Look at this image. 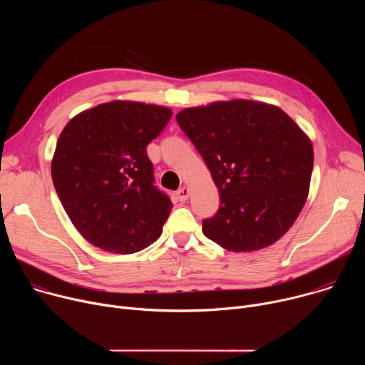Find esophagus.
Wrapping results in <instances>:
<instances>
[{"instance_id":"34e87169","label":"esophagus","mask_w":365,"mask_h":365,"mask_svg":"<svg viewBox=\"0 0 365 365\" xmlns=\"http://www.w3.org/2000/svg\"><path fill=\"white\" fill-rule=\"evenodd\" d=\"M189 193H190L189 187L183 186V187H180V189L176 192V199H178V200H180V202H185V200H187Z\"/></svg>"}]
</instances>
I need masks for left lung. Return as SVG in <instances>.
Returning a JSON list of instances; mask_svg holds the SVG:
<instances>
[{
    "label": "left lung",
    "mask_w": 365,
    "mask_h": 365,
    "mask_svg": "<svg viewBox=\"0 0 365 365\" xmlns=\"http://www.w3.org/2000/svg\"><path fill=\"white\" fill-rule=\"evenodd\" d=\"M178 124L193 143L221 196L205 237L234 252L279 241L309 195L314 147L279 107L262 101H215L185 108Z\"/></svg>",
    "instance_id": "8db88e82"
}]
</instances>
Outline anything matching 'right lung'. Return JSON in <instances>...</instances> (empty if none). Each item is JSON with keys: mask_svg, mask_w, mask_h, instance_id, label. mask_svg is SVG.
Listing matches in <instances>:
<instances>
[{"mask_svg": "<svg viewBox=\"0 0 365 365\" xmlns=\"http://www.w3.org/2000/svg\"><path fill=\"white\" fill-rule=\"evenodd\" d=\"M172 114L163 106L117 99L79 113L62 130L51 179L69 220L92 245L133 254L162 235L173 203L153 185L145 148Z\"/></svg>", "mask_w": 365, "mask_h": 365, "instance_id": "1", "label": "right lung"}]
</instances>
